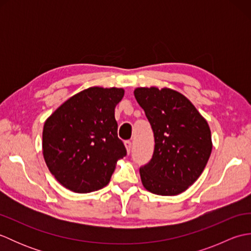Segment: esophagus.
<instances>
[{"instance_id": "esophagus-1", "label": "esophagus", "mask_w": 251, "mask_h": 251, "mask_svg": "<svg viewBox=\"0 0 251 251\" xmlns=\"http://www.w3.org/2000/svg\"><path fill=\"white\" fill-rule=\"evenodd\" d=\"M125 147H126V150H127V153H130L131 152V142L130 141H125Z\"/></svg>"}]
</instances>
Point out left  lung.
<instances>
[{
	"mask_svg": "<svg viewBox=\"0 0 251 251\" xmlns=\"http://www.w3.org/2000/svg\"><path fill=\"white\" fill-rule=\"evenodd\" d=\"M134 94L155 141L151 161L140 167L142 184L157 195L182 193L199 179L209 159L212 142L208 123L174 89L139 87Z\"/></svg>",
	"mask_w": 251,
	"mask_h": 251,
	"instance_id": "1",
	"label": "left lung"
}]
</instances>
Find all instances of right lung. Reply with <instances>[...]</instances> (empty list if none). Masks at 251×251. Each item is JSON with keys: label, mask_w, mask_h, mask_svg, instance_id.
Returning <instances> with one entry per match:
<instances>
[{"label": "right lung", "mask_w": 251, "mask_h": 251, "mask_svg": "<svg viewBox=\"0 0 251 251\" xmlns=\"http://www.w3.org/2000/svg\"><path fill=\"white\" fill-rule=\"evenodd\" d=\"M123 96V88L89 87L69 98L46 120L44 159L66 189L90 193L110 182L116 162L126 155L114 116Z\"/></svg>", "instance_id": "right-lung-1"}]
</instances>
